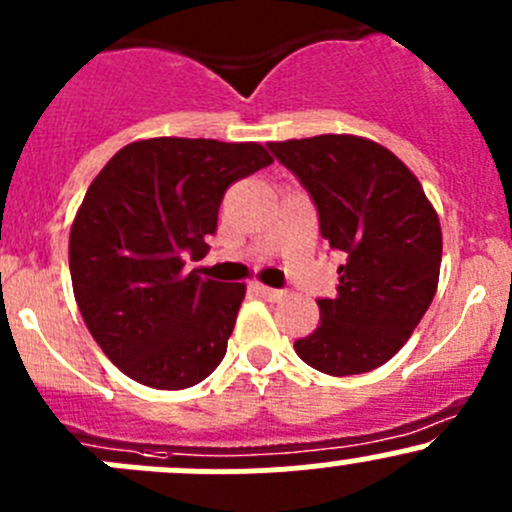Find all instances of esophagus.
Wrapping results in <instances>:
<instances>
[{
    "label": "esophagus",
    "mask_w": 512,
    "mask_h": 512,
    "mask_svg": "<svg viewBox=\"0 0 512 512\" xmlns=\"http://www.w3.org/2000/svg\"><path fill=\"white\" fill-rule=\"evenodd\" d=\"M250 289H252V292H255V294H260V297H265V299H280V297H282L280 289L265 287V285H260V282H252Z\"/></svg>",
    "instance_id": "esophagus-1"
}]
</instances>
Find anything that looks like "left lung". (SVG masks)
Instances as JSON below:
<instances>
[{"label":"left lung","mask_w":512,"mask_h":512,"mask_svg":"<svg viewBox=\"0 0 512 512\" xmlns=\"http://www.w3.org/2000/svg\"><path fill=\"white\" fill-rule=\"evenodd\" d=\"M312 195L319 232L344 252L337 297L294 342L304 364L352 376L386 364L414 334L438 287L441 223L421 183L389 148L327 133L267 143Z\"/></svg>","instance_id":"obj_1"}]
</instances>
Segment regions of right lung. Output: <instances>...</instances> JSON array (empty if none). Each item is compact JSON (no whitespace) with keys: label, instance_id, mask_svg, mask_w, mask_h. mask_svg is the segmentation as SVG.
<instances>
[{"label":"right lung","instance_id":"1","mask_svg":"<svg viewBox=\"0 0 512 512\" xmlns=\"http://www.w3.org/2000/svg\"><path fill=\"white\" fill-rule=\"evenodd\" d=\"M272 163L260 143L146 138L96 175L69 235L79 312L103 354L151 389H188L227 352L245 285L185 272L225 190Z\"/></svg>","mask_w":512,"mask_h":512}]
</instances>
